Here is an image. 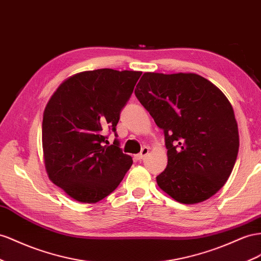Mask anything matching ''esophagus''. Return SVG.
<instances>
[{"label":"esophagus","instance_id":"obj_1","mask_svg":"<svg viewBox=\"0 0 261 261\" xmlns=\"http://www.w3.org/2000/svg\"><path fill=\"white\" fill-rule=\"evenodd\" d=\"M148 152H149V148L146 147V146L143 147V148H142V151H140V152L137 154V159H138V160H143V159L147 156Z\"/></svg>","mask_w":261,"mask_h":261}]
</instances>
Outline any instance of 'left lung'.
<instances>
[{"instance_id":"obj_1","label":"left lung","mask_w":261,"mask_h":261,"mask_svg":"<svg viewBox=\"0 0 261 261\" xmlns=\"http://www.w3.org/2000/svg\"><path fill=\"white\" fill-rule=\"evenodd\" d=\"M135 95L164 130L168 165L159 188L183 204L210 199L227 181L239 148L234 110L195 73L145 72Z\"/></svg>"}]
</instances>
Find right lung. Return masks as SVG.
Returning a JSON list of instances; mask_svg holds the SVG:
<instances>
[{
  "instance_id": "obj_1",
  "label": "right lung",
  "mask_w": 261,
  "mask_h": 261,
  "mask_svg": "<svg viewBox=\"0 0 261 261\" xmlns=\"http://www.w3.org/2000/svg\"><path fill=\"white\" fill-rule=\"evenodd\" d=\"M140 75L128 70L83 71L63 81L48 101L43 116L46 171L75 201L103 200L133 165L117 140L108 145L104 134L116 135L119 114Z\"/></svg>"
}]
</instances>
